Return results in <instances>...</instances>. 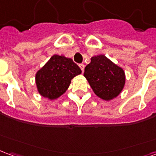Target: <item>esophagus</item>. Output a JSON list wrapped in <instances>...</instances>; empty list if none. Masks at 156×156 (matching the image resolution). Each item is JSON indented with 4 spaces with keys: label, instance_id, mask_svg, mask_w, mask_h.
I'll list each match as a JSON object with an SVG mask.
<instances>
[{
    "label": "esophagus",
    "instance_id": "1",
    "mask_svg": "<svg viewBox=\"0 0 156 156\" xmlns=\"http://www.w3.org/2000/svg\"><path fill=\"white\" fill-rule=\"evenodd\" d=\"M79 67H80V68H81V70H82V72H83L84 71V64H83V63H80V64H79Z\"/></svg>",
    "mask_w": 156,
    "mask_h": 156
}]
</instances>
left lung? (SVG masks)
Listing matches in <instances>:
<instances>
[{
	"label": "left lung",
	"instance_id": "8db88e82",
	"mask_svg": "<svg viewBox=\"0 0 156 156\" xmlns=\"http://www.w3.org/2000/svg\"><path fill=\"white\" fill-rule=\"evenodd\" d=\"M83 75L95 94L106 101L116 98L125 83L123 68L102 54L91 58Z\"/></svg>",
	"mask_w": 156,
	"mask_h": 156
}]
</instances>
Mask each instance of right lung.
Masks as SVG:
<instances>
[{
	"mask_svg": "<svg viewBox=\"0 0 156 156\" xmlns=\"http://www.w3.org/2000/svg\"><path fill=\"white\" fill-rule=\"evenodd\" d=\"M81 73L73 59L53 55L36 73L37 91L44 98L56 99L66 92L72 79Z\"/></svg>",
	"mask_w": 156,
	"mask_h": 156,
	"instance_id": "right-lung-1",
	"label": "right lung"
}]
</instances>
